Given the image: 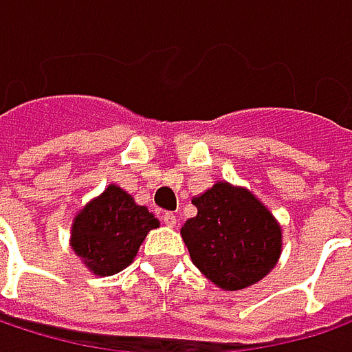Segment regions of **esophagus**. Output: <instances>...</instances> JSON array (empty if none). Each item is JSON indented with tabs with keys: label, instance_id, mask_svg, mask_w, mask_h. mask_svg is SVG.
<instances>
[{
	"label": "esophagus",
	"instance_id": "34e87169",
	"mask_svg": "<svg viewBox=\"0 0 352 352\" xmlns=\"http://www.w3.org/2000/svg\"><path fill=\"white\" fill-rule=\"evenodd\" d=\"M163 223L167 225V227H175L177 225V217L175 213H171V211H167V213H163Z\"/></svg>",
	"mask_w": 352,
	"mask_h": 352
}]
</instances>
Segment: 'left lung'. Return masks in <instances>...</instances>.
<instances>
[{"mask_svg": "<svg viewBox=\"0 0 352 352\" xmlns=\"http://www.w3.org/2000/svg\"><path fill=\"white\" fill-rule=\"evenodd\" d=\"M197 215L181 235L195 267L225 291L261 280L280 255V229L273 215L245 189L217 183L193 199Z\"/></svg>", "mask_w": 352, "mask_h": 352, "instance_id": "8db88e82", "label": "left lung"}]
</instances>
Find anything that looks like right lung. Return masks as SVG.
Returning a JSON list of instances; mask_svg holds the SVG:
<instances>
[{"instance_id":"right-lung-1","label":"right lung","mask_w":352,"mask_h":352,"mask_svg":"<svg viewBox=\"0 0 352 352\" xmlns=\"http://www.w3.org/2000/svg\"><path fill=\"white\" fill-rule=\"evenodd\" d=\"M159 221L133 197L109 185L75 217L72 247L95 275H113L137 255L139 245Z\"/></svg>"}]
</instances>
